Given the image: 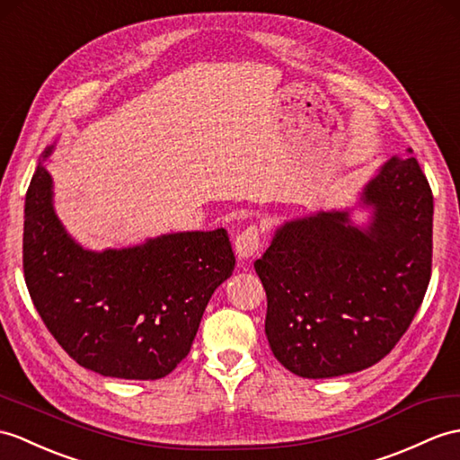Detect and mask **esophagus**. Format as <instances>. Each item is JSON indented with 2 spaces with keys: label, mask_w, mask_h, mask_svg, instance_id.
<instances>
[{
  "label": "esophagus",
  "mask_w": 460,
  "mask_h": 460,
  "mask_svg": "<svg viewBox=\"0 0 460 460\" xmlns=\"http://www.w3.org/2000/svg\"><path fill=\"white\" fill-rule=\"evenodd\" d=\"M261 249V229L256 226H249L241 231L234 239V252H237L239 261H247L254 256Z\"/></svg>",
  "instance_id": "esophagus-1"
}]
</instances>
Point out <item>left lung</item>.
<instances>
[{"instance_id":"8db88e82","label":"left lung","mask_w":460,"mask_h":460,"mask_svg":"<svg viewBox=\"0 0 460 460\" xmlns=\"http://www.w3.org/2000/svg\"><path fill=\"white\" fill-rule=\"evenodd\" d=\"M367 227L349 211L286 221L254 262L274 357L302 378L376 365L396 347L431 279L433 194L413 156L390 158L362 190Z\"/></svg>"}]
</instances>
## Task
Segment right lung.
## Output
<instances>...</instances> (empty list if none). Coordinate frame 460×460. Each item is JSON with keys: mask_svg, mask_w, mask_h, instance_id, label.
Returning a JSON list of instances; mask_svg holds the SVG:
<instances>
[{"mask_svg": "<svg viewBox=\"0 0 460 460\" xmlns=\"http://www.w3.org/2000/svg\"><path fill=\"white\" fill-rule=\"evenodd\" d=\"M49 146L25 198L23 270L58 345L102 376L156 380L188 357L211 294L234 269L226 229L168 233L102 252L74 241L52 206Z\"/></svg>", "mask_w": 460, "mask_h": 460, "instance_id": "add662e5", "label": "right lung"}]
</instances>
